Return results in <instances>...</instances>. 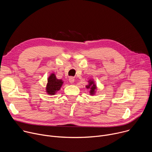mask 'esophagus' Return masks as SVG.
I'll return each mask as SVG.
<instances>
[{"instance_id": "34e87169", "label": "esophagus", "mask_w": 152, "mask_h": 152, "mask_svg": "<svg viewBox=\"0 0 152 152\" xmlns=\"http://www.w3.org/2000/svg\"><path fill=\"white\" fill-rule=\"evenodd\" d=\"M69 82H70L71 83H73L74 82H75V79H74V77H70V78H69Z\"/></svg>"}]
</instances>
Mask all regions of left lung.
I'll return each instance as SVG.
<instances>
[{
    "instance_id": "left-lung-1",
    "label": "left lung",
    "mask_w": 152,
    "mask_h": 152,
    "mask_svg": "<svg viewBox=\"0 0 152 152\" xmlns=\"http://www.w3.org/2000/svg\"><path fill=\"white\" fill-rule=\"evenodd\" d=\"M86 88L88 90H90V94L91 96L95 94L97 90V86L93 79H90L88 80V84L86 85Z\"/></svg>"
}]
</instances>
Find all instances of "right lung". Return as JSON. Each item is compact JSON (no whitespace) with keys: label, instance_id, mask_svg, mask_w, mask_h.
<instances>
[{"label":"right lung","instance_id":"add662e5","mask_svg":"<svg viewBox=\"0 0 152 152\" xmlns=\"http://www.w3.org/2000/svg\"><path fill=\"white\" fill-rule=\"evenodd\" d=\"M64 82L62 79L56 78L55 73H52L48 79V83L46 87V91L49 95H55L62 86Z\"/></svg>","mask_w":152,"mask_h":152}]
</instances>
